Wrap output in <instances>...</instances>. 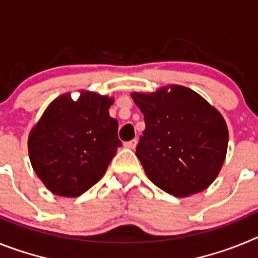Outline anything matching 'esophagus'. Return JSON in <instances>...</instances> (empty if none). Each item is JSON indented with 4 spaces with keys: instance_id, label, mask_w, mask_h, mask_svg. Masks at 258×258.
Masks as SVG:
<instances>
[{
    "instance_id": "obj_1",
    "label": "esophagus",
    "mask_w": 258,
    "mask_h": 258,
    "mask_svg": "<svg viewBox=\"0 0 258 258\" xmlns=\"http://www.w3.org/2000/svg\"><path fill=\"white\" fill-rule=\"evenodd\" d=\"M124 146L126 147V149H131V150H134L136 149L137 146V140H133V141H129V142L124 143Z\"/></svg>"
}]
</instances>
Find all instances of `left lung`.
<instances>
[{
    "mask_svg": "<svg viewBox=\"0 0 258 258\" xmlns=\"http://www.w3.org/2000/svg\"><path fill=\"white\" fill-rule=\"evenodd\" d=\"M132 98L145 116L136 155L150 181L178 198L208 188L222 168L229 143L220 111L182 85L134 92Z\"/></svg>",
    "mask_w": 258,
    "mask_h": 258,
    "instance_id": "obj_1",
    "label": "left lung"
}]
</instances>
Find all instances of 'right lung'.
<instances>
[{"instance_id": "1", "label": "right lung", "mask_w": 258, "mask_h": 258, "mask_svg": "<svg viewBox=\"0 0 258 258\" xmlns=\"http://www.w3.org/2000/svg\"><path fill=\"white\" fill-rule=\"evenodd\" d=\"M113 98L81 90L47 106L28 137L32 168L49 191L76 198L102 178L121 142L109 116Z\"/></svg>"}]
</instances>
